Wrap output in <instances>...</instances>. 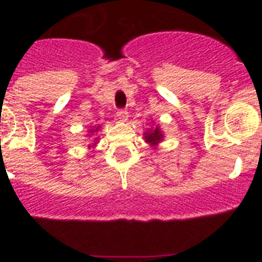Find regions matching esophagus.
I'll list each match as a JSON object with an SVG mask.
<instances>
[{"label": "esophagus", "mask_w": 262, "mask_h": 262, "mask_svg": "<svg viewBox=\"0 0 262 262\" xmlns=\"http://www.w3.org/2000/svg\"><path fill=\"white\" fill-rule=\"evenodd\" d=\"M117 118L120 122H126L128 119V113L126 110H123V108H120V110L117 111Z\"/></svg>", "instance_id": "esophagus-1"}]
</instances>
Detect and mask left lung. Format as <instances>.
I'll return each instance as SVG.
<instances>
[{"mask_svg": "<svg viewBox=\"0 0 262 262\" xmlns=\"http://www.w3.org/2000/svg\"><path fill=\"white\" fill-rule=\"evenodd\" d=\"M163 138H164V135H163V133H161L160 127H156L155 129H151V131H147V133H144L145 142L149 143L152 147H155V145L159 144V143L163 140Z\"/></svg>", "mask_w": 262, "mask_h": 262, "instance_id": "obj_1", "label": "left lung"}]
</instances>
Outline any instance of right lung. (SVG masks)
I'll use <instances>...</instances> for the list:
<instances>
[{
    "mask_svg": "<svg viewBox=\"0 0 262 262\" xmlns=\"http://www.w3.org/2000/svg\"><path fill=\"white\" fill-rule=\"evenodd\" d=\"M98 129H99V127H94V128L90 129L89 133H90V134H94V133H97V131H98ZM96 140H97V139H96ZM93 145H96V143H94ZM90 147H92V145H90Z\"/></svg>",
    "mask_w": 262,
    "mask_h": 262,
    "instance_id": "1",
    "label": "right lung"
}]
</instances>
